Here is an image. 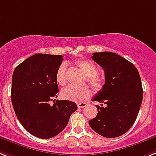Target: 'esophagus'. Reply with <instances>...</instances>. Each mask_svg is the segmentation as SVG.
Returning <instances> with one entry per match:
<instances>
[{
	"mask_svg": "<svg viewBox=\"0 0 156 156\" xmlns=\"http://www.w3.org/2000/svg\"><path fill=\"white\" fill-rule=\"evenodd\" d=\"M77 105H78V108H84V107L86 106V103H84V102L78 103V104H77Z\"/></svg>",
	"mask_w": 156,
	"mask_h": 156,
	"instance_id": "esophagus-1",
	"label": "esophagus"
}]
</instances>
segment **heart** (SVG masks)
I'll return each mask as SVG.
<instances>
[{
  "label": "heart",
  "instance_id": "obj_1",
  "mask_svg": "<svg viewBox=\"0 0 156 156\" xmlns=\"http://www.w3.org/2000/svg\"><path fill=\"white\" fill-rule=\"evenodd\" d=\"M75 65L80 69L81 71L87 77V82L94 90L99 91L104 86V80L99 74H98L97 66L89 60L80 59L75 62ZM66 69L67 65L62 62L59 65L55 74V80L58 85L64 86L66 83ZM91 95V92L86 87H75L68 86L62 89L61 96L63 99L75 102H80L86 100Z\"/></svg>",
  "mask_w": 156,
  "mask_h": 156
}]
</instances>
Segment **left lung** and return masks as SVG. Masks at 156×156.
Masks as SVG:
<instances>
[{"label": "left lung", "instance_id": "obj_1", "mask_svg": "<svg viewBox=\"0 0 156 156\" xmlns=\"http://www.w3.org/2000/svg\"><path fill=\"white\" fill-rule=\"evenodd\" d=\"M92 58L104 69L105 83L94 101L98 115L89 120L91 129L101 136L114 138L133 126L143 100V88L138 70L132 62L112 52H95ZM106 105L103 107V104Z\"/></svg>", "mask_w": 156, "mask_h": 156}]
</instances>
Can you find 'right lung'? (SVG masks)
<instances>
[{"label": "right lung", "instance_id": "1", "mask_svg": "<svg viewBox=\"0 0 156 156\" xmlns=\"http://www.w3.org/2000/svg\"><path fill=\"white\" fill-rule=\"evenodd\" d=\"M62 55L36 54L19 64L12 78L11 99L16 115L23 127L38 138L49 139L67 125L76 103L54 100L58 87L56 70Z\"/></svg>", "mask_w": 156, "mask_h": 156}]
</instances>
